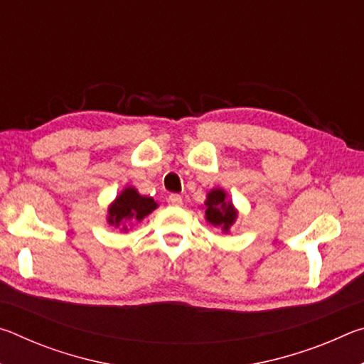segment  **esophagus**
<instances>
[{
    "label": "esophagus",
    "instance_id": "1",
    "mask_svg": "<svg viewBox=\"0 0 364 364\" xmlns=\"http://www.w3.org/2000/svg\"><path fill=\"white\" fill-rule=\"evenodd\" d=\"M167 202H168L170 205L178 207V205L183 204V197H181L180 194H170V196L167 197Z\"/></svg>",
    "mask_w": 364,
    "mask_h": 364
}]
</instances>
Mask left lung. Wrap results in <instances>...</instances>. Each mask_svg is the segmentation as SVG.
Segmentation results:
<instances>
[{"label":"left lung","mask_w":364,"mask_h":364,"mask_svg":"<svg viewBox=\"0 0 364 364\" xmlns=\"http://www.w3.org/2000/svg\"><path fill=\"white\" fill-rule=\"evenodd\" d=\"M225 191L221 189H213L207 194L205 218L210 221L213 226L223 228V231L226 232L234 223V220H236L237 213L234 210L231 202L225 200Z\"/></svg>","instance_id":"1"}]
</instances>
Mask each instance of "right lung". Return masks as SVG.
Segmentation results:
<instances>
[{"label": "right lung", "instance_id": "right-lung-1", "mask_svg": "<svg viewBox=\"0 0 364 364\" xmlns=\"http://www.w3.org/2000/svg\"><path fill=\"white\" fill-rule=\"evenodd\" d=\"M156 207L157 204L152 197L139 196L134 188H127L109 207L107 220L112 226H123V230H127V225L141 221L146 215L156 210Z\"/></svg>", "mask_w": 364, "mask_h": 364}]
</instances>
